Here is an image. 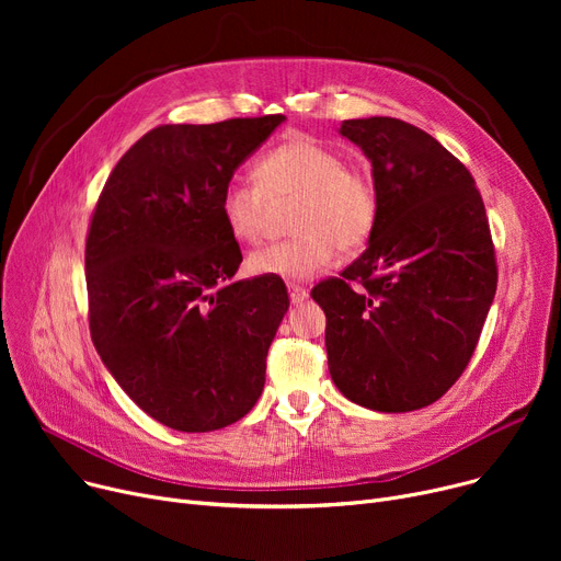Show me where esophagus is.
<instances>
[{
  "mask_svg": "<svg viewBox=\"0 0 561 561\" xmlns=\"http://www.w3.org/2000/svg\"><path fill=\"white\" fill-rule=\"evenodd\" d=\"M288 296L293 305H302L309 298V290L300 284H288Z\"/></svg>",
  "mask_w": 561,
  "mask_h": 561,
  "instance_id": "34e87169",
  "label": "esophagus"
}]
</instances>
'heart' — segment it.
I'll list each match as a JSON object with an SVG mask.
<instances>
[{
    "instance_id": "obj_1",
    "label": "heart",
    "mask_w": 561,
    "mask_h": 561,
    "mask_svg": "<svg viewBox=\"0 0 561 561\" xmlns=\"http://www.w3.org/2000/svg\"><path fill=\"white\" fill-rule=\"evenodd\" d=\"M256 182L231 180L220 195L222 220L236 241H256L268 204L296 199L288 241L256 248L254 277L305 282L330 268L339 248H362L375 229L379 197L370 176L345 165L334 147L296 134L259 159Z\"/></svg>"
}]
</instances>
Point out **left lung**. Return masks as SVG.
I'll use <instances>...</instances> for the list:
<instances>
[{
  "mask_svg": "<svg viewBox=\"0 0 561 561\" xmlns=\"http://www.w3.org/2000/svg\"><path fill=\"white\" fill-rule=\"evenodd\" d=\"M370 161L379 211L366 252L311 298L328 316L336 389L385 414L427 407L470 362L495 298V256L473 176L396 117L343 121Z\"/></svg>",
  "mask_w": 561,
  "mask_h": 561,
  "instance_id": "1",
  "label": "left lung"
}]
</instances>
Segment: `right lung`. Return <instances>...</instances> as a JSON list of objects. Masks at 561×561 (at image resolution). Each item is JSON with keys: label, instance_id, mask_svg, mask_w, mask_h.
<instances>
[{"label": "right lung", "instance_id": "right-lung-1", "mask_svg": "<svg viewBox=\"0 0 561 561\" xmlns=\"http://www.w3.org/2000/svg\"><path fill=\"white\" fill-rule=\"evenodd\" d=\"M284 115L163 125L117 161L85 241L91 336L147 416L176 432L241 421L288 311L282 279L233 282L243 261L220 195Z\"/></svg>", "mask_w": 561, "mask_h": 561}]
</instances>
